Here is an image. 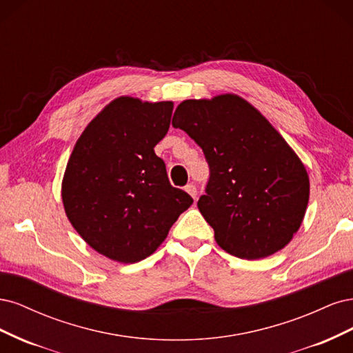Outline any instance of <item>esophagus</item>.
I'll return each mask as SVG.
<instances>
[{
	"mask_svg": "<svg viewBox=\"0 0 353 353\" xmlns=\"http://www.w3.org/2000/svg\"><path fill=\"white\" fill-rule=\"evenodd\" d=\"M185 191L187 193L193 197L194 200H196V197H197V188H196V185L194 184H188L187 187H185Z\"/></svg>",
	"mask_w": 353,
	"mask_h": 353,
	"instance_id": "obj_1",
	"label": "esophagus"
}]
</instances>
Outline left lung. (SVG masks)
Returning a JSON list of instances; mask_svg holds the SVG:
<instances>
[{"label":"left lung","instance_id":"8db88e82","mask_svg":"<svg viewBox=\"0 0 353 353\" xmlns=\"http://www.w3.org/2000/svg\"><path fill=\"white\" fill-rule=\"evenodd\" d=\"M210 168L197 201L221 249L254 261L284 249L301 228L309 176L281 134L237 94L184 100L172 119Z\"/></svg>","mask_w":353,"mask_h":353}]
</instances>
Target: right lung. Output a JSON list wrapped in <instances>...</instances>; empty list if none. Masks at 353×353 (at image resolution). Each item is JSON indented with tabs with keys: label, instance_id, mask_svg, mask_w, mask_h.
<instances>
[{
	"label": "right lung",
	"instance_id": "1",
	"mask_svg": "<svg viewBox=\"0 0 353 353\" xmlns=\"http://www.w3.org/2000/svg\"><path fill=\"white\" fill-rule=\"evenodd\" d=\"M172 101L122 95L87 125L61 181L72 227L112 261L135 263L157 250L193 199L170 185L154 147L166 135Z\"/></svg>",
	"mask_w": 353,
	"mask_h": 353
}]
</instances>
